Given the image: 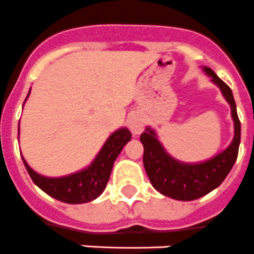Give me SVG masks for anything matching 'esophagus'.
Instances as JSON below:
<instances>
[{"instance_id":"1","label":"esophagus","mask_w":254,"mask_h":254,"mask_svg":"<svg viewBox=\"0 0 254 254\" xmlns=\"http://www.w3.org/2000/svg\"><path fill=\"white\" fill-rule=\"evenodd\" d=\"M127 127H129V129H130V131L134 135L142 133L144 127V121L142 116L139 114H135V112L131 114L129 119H127Z\"/></svg>"}]
</instances>
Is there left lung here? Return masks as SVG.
Segmentation results:
<instances>
[{
    "instance_id": "obj_1",
    "label": "left lung",
    "mask_w": 254,
    "mask_h": 254,
    "mask_svg": "<svg viewBox=\"0 0 254 254\" xmlns=\"http://www.w3.org/2000/svg\"><path fill=\"white\" fill-rule=\"evenodd\" d=\"M203 71L219 87L231 108L234 138L229 147L201 163H183L167 152L152 127H147L140 134L144 147L143 165L151 185L160 193L181 201L199 199L217 189L234 167L239 151L240 121L231 89L209 67H203Z\"/></svg>"
}]
</instances>
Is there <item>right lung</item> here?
I'll return each mask as SVG.
<instances>
[{
  "label": "right lung",
  "mask_w": 254,
  "mask_h": 254,
  "mask_svg": "<svg viewBox=\"0 0 254 254\" xmlns=\"http://www.w3.org/2000/svg\"><path fill=\"white\" fill-rule=\"evenodd\" d=\"M130 138L131 133L129 129L127 127L117 129L108 137L106 143L103 144L101 151L98 152L89 167L80 172L63 177L41 176L29 167L24 157L22 156V159L32 181L51 197L67 204L89 203L97 199L98 196H101V193L104 191L110 180L115 160L117 159L124 146L130 140Z\"/></svg>",
  "instance_id": "1"
}]
</instances>
